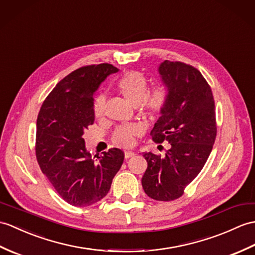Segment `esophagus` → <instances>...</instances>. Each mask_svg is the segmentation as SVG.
Returning a JSON list of instances; mask_svg holds the SVG:
<instances>
[{"label": "esophagus", "instance_id": "obj_1", "mask_svg": "<svg viewBox=\"0 0 255 255\" xmlns=\"http://www.w3.org/2000/svg\"><path fill=\"white\" fill-rule=\"evenodd\" d=\"M134 155V152H132V151H126L125 152V158L127 159V158H130L131 156H133Z\"/></svg>", "mask_w": 255, "mask_h": 255}]
</instances>
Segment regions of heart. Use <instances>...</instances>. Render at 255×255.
<instances>
[{
    "label": "heart",
    "mask_w": 255,
    "mask_h": 255,
    "mask_svg": "<svg viewBox=\"0 0 255 255\" xmlns=\"http://www.w3.org/2000/svg\"><path fill=\"white\" fill-rule=\"evenodd\" d=\"M147 82L146 77L132 70L123 75L117 81V90L128 102L134 106H139L141 111L150 115H156L162 112L168 101V89L165 85H157L151 91L146 92ZM105 98L99 94L93 101V113L97 118L102 117L104 113ZM140 131V127L135 125L121 126L113 133V141L117 145L128 147L132 144L133 135Z\"/></svg>",
    "instance_id": "1"
}]
</instances>
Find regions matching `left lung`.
I'll use <instances>...</instances> for the list:
<instances>
[{
    "mask_svg": "<svg viewBox=\"0 0 255 255\" xmlns=\"http://www.w3.org/2000/svg\"><path fill=\"white\" fill-rule=\"evenodd\" d=\"M168 101L151 130L153 141H168L164 156L143 153L144 192L153 200L173 201L199 175L216 138L215 103L211 87L197 68L164 61L158 67Z\"/></svg>",
    "mask_w": 255,
    "mask_h": 255,
    "instance_id": "1",
    "label": "left lung"
}]
</instances>
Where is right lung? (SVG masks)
I'll list each match as a JSON object with an SVG mask.
<instances>
[{
	"instance_id": "obj_1",
	"label": "right lung",
	"mask_w": 255,
	"mask_h": 255,
	"mask_svg": "<svg viewBox=\"0 0 255 255\" xmlns=\"http://www.w3.org/2000/svg\"><path fill=\"white\" fill-rule=\"evenodd\" d=\"M117 72L111 64L74 70L55 86L39 112V166L57 193L74 206L84 208L102 200L124 162V152L116 147L92 158L82 138L94 123V92L106 77Z\"/></svg>"
}]
</instances>
